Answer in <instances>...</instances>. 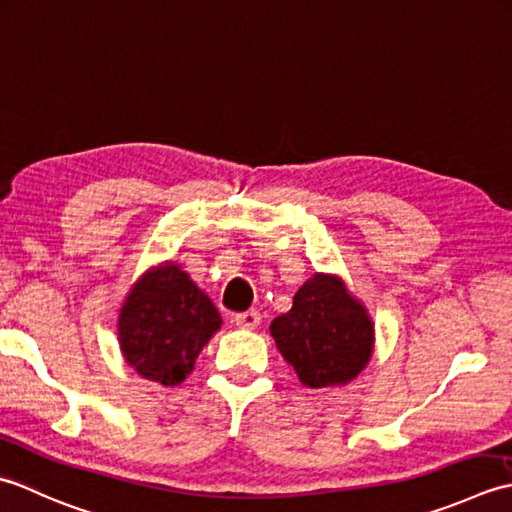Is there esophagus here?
<instances>
[{
  "mask_svg": "<svg viewBox=\"0 0 512 512\" xmlns=\"http://www.w3.org/2000/svg\"><path fill=\"white\" fill-rule=\"evenodd\" d=\"M234 322H236V327H241V329H256L260 325V314L254 309L243 311V314L234 316Z\"/></svg>",
  "mask_w": 512,
  "mask_h": 512,
  "instance_id": "1",
  "label": "esophagus"
}]
</instances>
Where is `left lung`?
<instances>
[{
    "label": "left lung",
    "mask_w": 512,
    "mask_h": 512,
    "mask_svg": "<svg viewBox=\"0 0 512 512\" xmlns=\"http://www.w3.org/2000/svg\"><path fill=\"white\" fill-rule=\"evenodd\" d=\"M269 331L300 382L311 389L347 384L367 367L373 351L367 309L333 276L309 278Z\"/></svg>",
    "instance_id": "1"
}]
</instances>
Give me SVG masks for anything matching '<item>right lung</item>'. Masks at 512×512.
<instances>
[{"instance_id": "obj_1", "label": "right lung", "mask_w": 512, "mask_h": 512, "mask_svg": "<svg viewBox=\"0 0 512 512\" xmlns=\"http://www.w3.org/2000/svg\"><path fill=\"white\" fill-rule=\"evenodd\" d=\"M218 329L221 316L212 300L172 263L148 271L132 287L119 316L125 360L163 387L185 380Z\"/></svg>"}]
</instances>
